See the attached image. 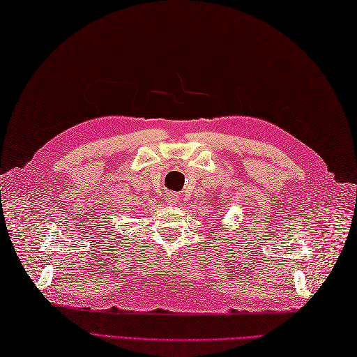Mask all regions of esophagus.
I'll return each instance as SVG.
<instances>
[{
    "instance_id": "esophagus-1",
    "label": "esophagus",
    "mask_w": 357,
    "mask_h": 357,
    "mask_svg": "<svg viewBox=\"0 0 357 357\" xmlns=\"http://www.w3.org/2000/svg\"><path fill=\"white\" fill-rule=\"evenodd\" d=\"M165 201L169 202V204H173V206H174V204L179 202V198H178L176 193H167L165 195Z\"/></svg>"
}]
</instances>
